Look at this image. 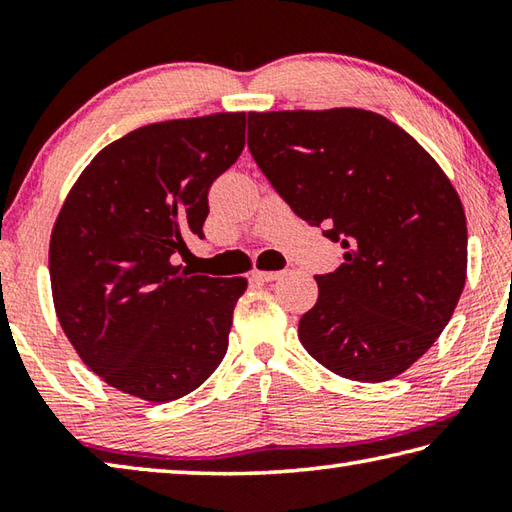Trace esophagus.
<instances>
[{
    "label": "esophagus",
    "mask_w": 512,
    "mask_h": 512,
    "mask_svg": "<svg viewBox=\"0 0 512 512\" xmlns=\"http://www.w3.org/2000/svg\"><path fill=\"white\" fill-rule=\"evenodd\" d=\"M284 275V271H253V277L259 282H273V280H280Z\"/></svg>",
    "instance_id": "34e87169"
}]
</instances>
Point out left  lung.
Listing matches in <instances>:
<instances>
[{"label":"left lung","mask_w":512,"mask_h":512,"mask_svg":"<svg viewBox=\"0 0 512 512\" xmlns=\"http://www.w3.org/2000/svg\"><path fill=\"white\" fill-rule=\"evenodd\" d=\"M248 149L282 201L345 250L316 275L318 300L298 325L305 350L368 384L413 366L465 287V212L443 169L359 108L248 112Z\"/></svg>","instance_id":"left-lung-1"}]
</instances>
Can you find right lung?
<instances>
[{
	"label": "right lung",
	"mask_w": 512,
	"mask_h": 512,
	"mask_svg": "<svg viewBox=\"0 0 512 512\" xmlns=\"http://www.w3.org/2000/svg\"><path fill=\"white\" fill-rule=\"evenodd\" d=\"M244 144L246 112L149 124L108 144L69 192L49 244L56 314L117 391L171 402L223 361L246 280L192 275L173 255L205 237L207 192Z\"/></svg>",
	"instance_id": "add662e5"
}]
</instances>
